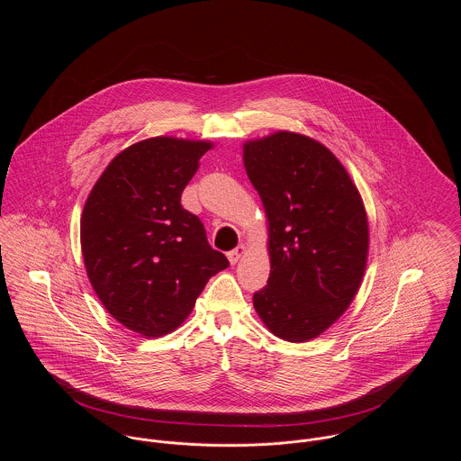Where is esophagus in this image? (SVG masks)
Instances as JSON below:
<instances>
[{"instance_id": "esophagus-1", "label": "esophagus", "mask_w": 461, "mask_h": 461, "mask_svg": "<svg viewBox=\"0 0 461 461\" xmlns=\"http://www.w3.org/2000/svg\"><path fill=\"white\" fill-rule=\"evenodd\" d=\"M243 254H245V247H243V245H238L234 250H230V252L227 254V258H229L230 264H236L243 258Z\"/></svg>"}]
</instances>
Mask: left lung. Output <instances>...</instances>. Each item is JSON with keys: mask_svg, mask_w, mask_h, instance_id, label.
<instances>
[{"mask_svg": "<svg viewBox=\"0 0 461 461\" xmlns=\"http://www.w3.org/2000/svg\"><path fill=\"white\" fill-rule=\"evenodd\" d=\"M243 159L269 225L271 271L254 307L276 337L311 340L360 287L369 249L362 198L329 149L298 132L247 141Z\"/></svg>", "mask_w": 461, "mask_h": 461, "instance_id": "8db88e82", "label": "left lung"}]
</instances>
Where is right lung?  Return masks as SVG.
Segmentation results:
<instances>
[{
    "label": "right lung",
    "mask_w": 461,
    "mask_h": 461,
    "mask_svg": "<svg viewBox=\"0 0 461 461\" xmlns=\"http://www.w3.org/2000/svg\"><path fill=\"white\" fill-rule=\"evenodd\" d=\"M209 141L156 136L112 159L81 214L94 291L126 329L159 337L192 312L207 280L229 266L181 205Z\"/></svg>",
    "instance_id": "obj_1"
}]
</instances>
